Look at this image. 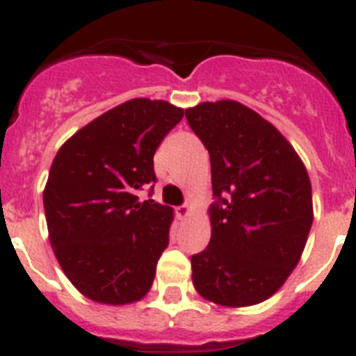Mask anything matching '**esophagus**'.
I'll return each instance as SVG.
<instances>
[{
    "label": "esophagus",
    "mask_w": 356,
    "mask_h": 356,
    "mask_svg": "<svg viewBox=\"0 0 356 356\" xmlns=\"http://www.w3.org/2000/svg\"><path fill=\"white\" fill-rule=\"evenodd\" d=\"M191 213H193V206H191L190 202L182 204V206H179V208H177V216L181 218V220H186Z\"/></svg>",
    "instance_id": "esophagus-1"
}]
</instances>
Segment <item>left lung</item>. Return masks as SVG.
Returning a JSON list of instances; mask_svg holds the SVG:
<instances>
[{
  "label": "left lung",
  "instance_id": "left-lung-1",
  "mask_svg": "<svg viewBox=\"0 0 356 356\" xmlns=\"http://www.w3.org/2000/svg\"><path fill=\"white\" fill-rule=\"evenodd\" d=\"M186 118L211 161V240L191 256L206 301L243 308L277 292L314 222L307 166L276 127L234 100L202 102Z\"/></svg>",
  "mask_w": 356,
  "mask_h": 356
}]
</instances>
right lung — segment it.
Masks as SVG:
<instances>
[{"mask_svg": "<svg viewBox=\"0 0 356 356\" xmlns=\"http://www.w3.org/2000/svg\"><path fill=\"white\" fill-rule=\"evenodd\" d=\"M184 109L132 98L58 148L42 200L58 265L82 296L123 307L147 296L168 247L174 209L138 191L156 182L154 154Z\"/></svg>", "mask_w": 356, "mask_h": 356, "instance_id": "right-lung-1", "label": "right lung"}]
</instances>
